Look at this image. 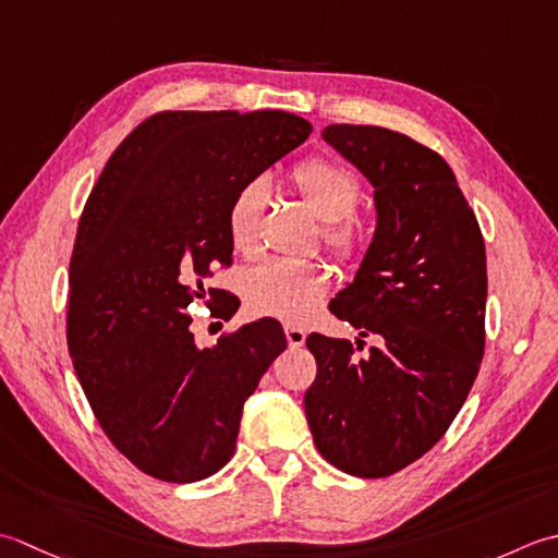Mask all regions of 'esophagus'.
<instances>
[{"label": "esophagus", "instance_id": "esophagus-1", "mask_svg": "<svg viewBox=\"0 0 558 558\" xmlns=\"http://www.w3.org/2000/svg\"><path fill=\"white\" fill-rule=\"evenodd\" d=\"M283 332H287V342L291 349H299L305 344V329L295 327V325H287L283 327Z\"/></svg>", "mask_w": 558, "mask_h": 558}]
</instances>
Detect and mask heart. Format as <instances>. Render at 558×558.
I'll return each instance as SVG.
<instances>
[{"label":"heart","instance_id":"1","mask_svg":"<svg viewBox=\"0 0 558 558\" xmlns=\"http://www.w3.org/2000/svg\"><path fill=\"white\" fill-rule=\"evenodd\" d=\"M291 187L317 219L325 221V243L339 259H354L366 247V233L354 221L361 202L359 175L329 156H311L291 168ZM267 204L263 180H250L235 192L226 226L238 255L253 257L259 243V221ZM329 269L315 263H269L247 269L241 279V293L247 308L257 315L277 317L283 323H305L320 308L329 291Z\"/></svg>","mask_w":558,"mask_h":558}]
</instances>
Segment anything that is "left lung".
Listing matches in <instances>:
<instances>
[{
	"instance_id": "1",
	"label": "left lung",
	"mask_w": 558,
	"mask_h": 558,
	"mask_svg": "<svg viewBox=\"0 0 558 558\" xmlns=\"http://www.w3.org/2000/svg\"><path fill=\"white\" fill-rule=\"evenodd\" d=\"M323 140L368 178L378 214L329 311L380 347L356 359L349 339H305L317 361L305 418L329 464L378 480L434 448L468 400L484 356L486 250L434 149L373 124H329Z\"/></svg>"
}]
</instances>
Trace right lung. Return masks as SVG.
<instances>
[{
  "instance_id": "obj_1",
  "label": "right lung",
  "mask_w": 558,
  "mask_h": 558,
  "mask_svg": "<svg viewBox=\"0 0 558 558\" xmlns=\"http://www.w3.org/2000/svg\"><path fill=\"white\" fill-rule=\"evenodd\" d=\"M283 110H163L118 146L90 190L70 263L66 344L100 428L134 468L190 484L233 458L243 404L283 349L275 320L214 347L190 332L192 301L233 247V195L308 140ZM209 305V303H207ZM235 313L231 301L211 315Z\"/></svg>"
}]
</instances>
